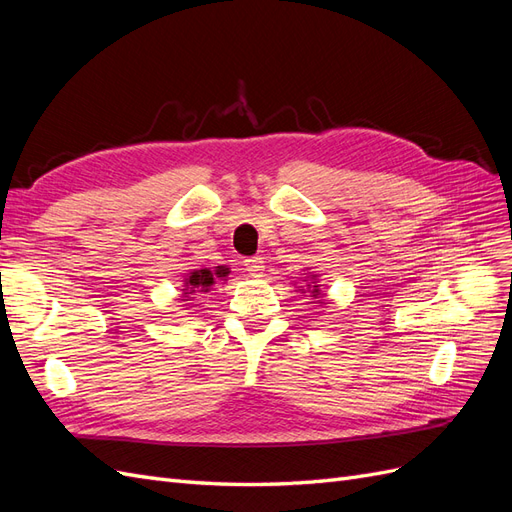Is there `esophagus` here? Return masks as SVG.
Instances as JSON below:
<instances>
[{
    "mask_svg": "<svg viewBox=\"0 0 512 512\" xmlns=\"http://www.w3.org/2000/svg\"><path fill=\"white\" fill-rule=\"evenodd\" d=\"M245 271L250 273L252 277H262V271H265V260H262L260 256H254V258H247L245 262Z\"/></svg>",
    "mask_w": 512,
    "mask_h": 512,
    "instance_id": "1",
    "label": "esophagus"
}]
</instances>
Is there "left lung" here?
I'll list each match as a JSON object with an SVG mask.
<instances>
[{
    "label": "left lung",
    "mask_w": 512,
    "mask_h": 512,
    "mask_svg": "<svg viewBox=\"0 0 512 512\" xmlns=\"http://www.w3.org/2000/svg\"><path fill=\"white\" fill-rule=\"evenodd\" d=\"M318 273H314V271H305L303 273V280H301V286H297L299 290L297 292H303V294H309V297L312 299H316V303H320V307L322 305H327L324 303V297H322V290H320V280H318Z\"/></svg>",
    "instance_id": "8db88e82"
}]
</instances>
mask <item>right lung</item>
Masks as SVG:
<instances>
[{
	"mask_svg": "<svg viewBox=\"0 0 512 512\" xmlns=\"http://www.w3.org/2000/svg\"><path fill=\"white\" fill-rule=\"evenodd\" d=\"M228 273L230 269L226 265L220 267H203V269H192L190 273L183 275V286H181V297L179 301L183 303L185 309H192L196 307L198 299L203 297V294L211 292L213 286L218 282H226L228 280Z\"/></svg>",
	"mask_w": 512,
	"mask_h": 512,
	"instance_id": "1",
	"label": "right lung"
}]
</instances>
